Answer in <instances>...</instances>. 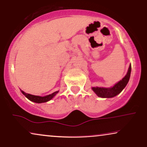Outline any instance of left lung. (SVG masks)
Returning a JSON list of instances; mask_svg holds the SVG:
<instances>
[{"mask_svg":"<svg viewBox=\"0 0 147 147\" xmlns=\"http://www.w3.org/2000/svg\"><path fill=\"white\" fill-rule=\"evenodd\" d=\"M131 71V65L130 64L127 73L125 77L115 84L111 88H103V87H92V89L99 97L101 98H113L121 92L126 86L129 80Z\"/></svg>","mask_w":147,"mask_h":147,"instance_id":"obj_1","label":"left lung"}]
</instances>
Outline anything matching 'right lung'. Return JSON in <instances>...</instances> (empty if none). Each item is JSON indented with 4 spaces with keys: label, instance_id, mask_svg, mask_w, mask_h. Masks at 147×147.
Segmentation results:
<instances>
[{
    "label": "right lung",
    "instance_id": "add662e5",
    "mask_svg": "<svg viewBox=\"0 0 147 147\" xmlns=\"http://www.w3.org/2000/svg\"><path fill=\"white\" fill-rule=\"evenodd\" d=\"M21 92L28 100H30V101L36 102V103H43V102H47L48 101H49V100H51L52 98L59 92V91H56L55 92L52 93L51 94H49L45 96H34V95L30 94L24 92L22 90H21Z\"/></svg>",
    "mask_w": 147,
    "mask_h": 147
}]
</instances>
